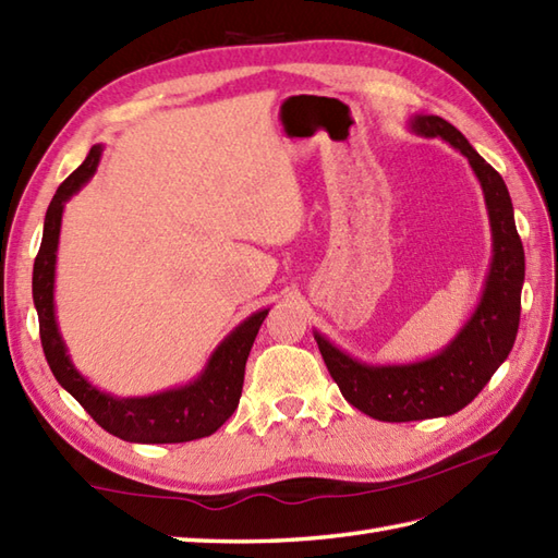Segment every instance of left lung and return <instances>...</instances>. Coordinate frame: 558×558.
I'll return each instance as SVG.
<instances>
[{
  "mask_svg": "<svg viewBox=\"0 0 558 558\" xmlns=\"http://www.w3.org/2000/svg\"><path fill=\"white\" fill-rule=\"evenodd\" d=\"M408 129L424 138H441L468 158L487 206L492 264L475 312L448 345L426 360L408 364L362 362L314 330L316 345L342 398L381 422L448 417L470 405L513 350L525 280L523 242L501 174L444 117L412 114Z\"/></svg>",
  "mask_w": 558,
  "mask_h": 558,
  "instance_id": "left-lung-1",
  "label": "left lung"
}]
</instances>
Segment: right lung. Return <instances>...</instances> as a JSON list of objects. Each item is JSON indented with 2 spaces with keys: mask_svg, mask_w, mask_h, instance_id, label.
Returning <instances> with one entry per match:
<instances>
[{
  "mask_svg": "<svg viewBox=\"0 0 558 558\" xmlns=\"http://www.w3.org/2000/svg\"><path fill=\"white\" fill-rule=\"evenodd\" d=\"M102 158V146L90 148L78 168L59 184L50 208L45 213L43 244L33 266V304L40 322V340L45 360L66 393L74 396L81 408L96 420L105 432L129 444H184L194 438L216 434L240 405L244 386V366L252 352L256 333L270 306L246 316L225 336L210 352L204 369L192 381L165 388L150 396H112L93 386L71 362L54 310V272L59 230L66 201L90 182Z\"/></svg>",
  "mask_w": 558,
  "mask_h": 558,
  "instance_id": "right-lung-1",
  "label": "right lung"
}]
</instances>
